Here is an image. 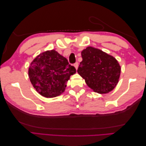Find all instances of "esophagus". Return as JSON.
Wrapping results in <instances>:
<instances>
[{
	"mask_svg": "<svg viewBox=\"0 0 146 146\" xmlns=\"http://www.w3.org/2000/svg\"><path fill=\"white\" fill-rule=\"evenodd\" d=\"M74 66H75V68H76V70L78 69V63H75V64H74Z\"/></svg>",
	"mask_w": 146,
	"mask_h": 146,
	"instance_id": "34e87169",
	"label": "esophagus"
}]
</instances>
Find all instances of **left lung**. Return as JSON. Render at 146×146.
Listing matches in <instances>:
<instances>
[{"label": "left lung", "instance_id": "1", "mask_svg": "<svg viewBox=\"0 0 146 146\" xmlns=\"http://www.w3.org/2000/svg\"><path fill=\"white\" fill-rule=\"evenodd\" d=\"M83 60L77 72L93 91L104 94L112 91L119 82L121 68L112 56L92 46L82 51Z\"/></svg>", "mask_w": 146, "mask_h": 146}]
</instances>
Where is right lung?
Masks as SVG:
<instances>
[{
	"instance_id": "obj_1",
	"label": "right lung",
	"mask_w": 146,
	"mask_h": 146,
	"mask_svg": "<svg viewBox=\"0 0 146 146\" xmlns=\"http://www.w3.org/2000/svg\"><path fill=\"white\" fill-rule=\"evenodd\" d=\"M76 73L66 58L54 49L42 52L34 59L28 70L30 82L42 97L53 98L65 90L70 76Z\"/></svg>"
}]
</instances>
